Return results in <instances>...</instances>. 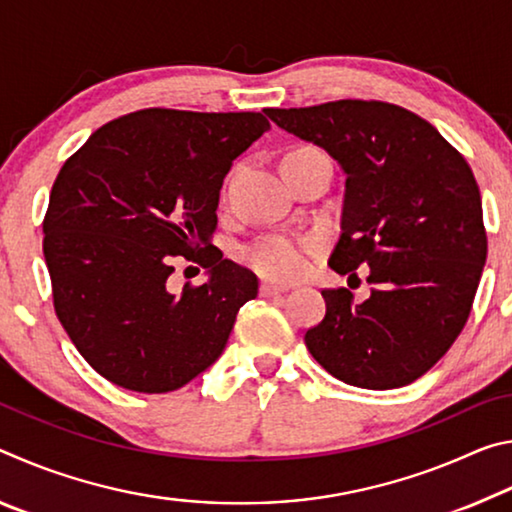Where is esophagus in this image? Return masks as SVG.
Wrapping results in <instances>:
<instances>
[{
	"instance_id": "1",
	"label": "esophagus",
	"mask_w": 512,
	"mask_h": 512,
	"mask_svg": "<svg viewBox=\"0 0 512 512\" xmlns=\"http://www.w3.org/2000/svg\"><path fill=\"white\" fill-rule=\"evenodd\" d=\"M284 291H287V289L277 287V284L262 282V287H259V296H262V298H275V296H280V293H284Z\"/></svg>"
}]
</instances>
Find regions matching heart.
<instances>
[{"instance_id":"heart-1","label":"heart","mask_w":512,"mask_h":512,"mask_svg":"<svg viewBox=\"0 0 512 512\" xmlns=\"http://www.w3.org/2000/svg\"><path fill=\"white\" fill-rule=\"evenodd\" d=\"M293 151H318L314 146H300ZM316 253V241L296 237H264L244 250L246 264L257 275L273 282H293L305 275Z\"/></svg>"}]
</instances>
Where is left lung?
Wrapping results in <instances>:
<instances>
[{"label": "left lung", "instance_id": "8db88e82", "mask_svg": "<svg viewBox=\"0 0 512 512\" xmlns=\"http://www.w3.org/2000/svg\"><path fill=\"white\" fill-rule=\"evenodd\" d=\"M345 173L341 239L329 266H368L370 298L323 289L325 318L305 343L329 375L388 391L411 384L452 348L470 316L488 237L470 164L427 119L386 101L341 99L268 108Z\"/></svg>", "mask_w": 512, "mask_h": 512}]
</instances>
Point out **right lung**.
Masks as SVG:
<instances>
[{
  "instance_id": "1",
  "label": "right lung",
  "mask_w": 512,
  "mask_h": 512,
  "mask_svg": "<svg viewBox=\"0 0 512 512\" xmlns=\"http://www.w3.org/2000/svg\"><path fill=\"white\" fill-rule=\"evenodd\" d=\"M268 128L262 112L146 108L103 124L67 158L42 250L60 325L101 377L169 393L221 357L257 277L212 246L219 192ZM176 256L211 280L173 294Z\"/></svg>"
}]
</instances>
